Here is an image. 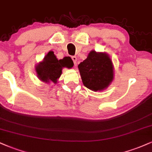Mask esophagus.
I'll return each instance as SVG.
<instances>
[{"instance_id": "esophagus-1", "label": "esophagus", "mask_w": 152, "mask_h": 152, "mask_svg": "<svg viewBox=\"0 0 152 152\" xmlns=\"http://www.w3.org/2000/svg\"><path fill=\"white\" fill-rule=\"evenodd\" d=\"M71 58H72L73 61H74V65H76V61H77V58H76V56H71Z\"/></svg>"}]
</instances>
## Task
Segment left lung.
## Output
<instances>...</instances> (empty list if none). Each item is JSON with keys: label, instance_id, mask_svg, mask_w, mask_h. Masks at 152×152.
Returning <instances> with one entry per match:
<instances>
[{"label": "left lung", "instance_id": "8db88e82", "mask_svg": "<svg viewBox=\"0 0 152 152\" xmlns=\"http://www.w3.org/2000/svg\"><path fill=\"white\" fill-rule=\"evenodd\" d=\"M78 67L83 85L92 91L103 90L113 79V63L105 53L91 51Z\"/></svg>", "mask_w": 152, "mask_h": 152}]
</instances>
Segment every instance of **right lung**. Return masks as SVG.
<instances>
[{"label": "right lung", "instance_id": "right-lung-1", "mask_svg": "<svg viewBox=\"0 0 152 152\" xmlns=\"http://www.w3.org/2000/svg\"><path fill=\"white\" fill-rule=\"evenodd\" d=\"M74 62L69 56L58 60L54 52H49L44 58L43 61L37 66L36 71L41 81L46 83L49 81L56 83L61 74L63 67L71 68Z\"/></svg>", "mask_w": 152, "mask_h": 152}]
</instances>
